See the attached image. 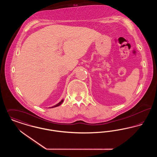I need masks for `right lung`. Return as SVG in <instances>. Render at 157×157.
I'll return each instance as SVG.
<instances>
[{
	"label": "right lung",
	"instance_id": "obj_1",
	"mask_svg": "<svg viewBox=\"0 0 157 157\" xmlns=\"http://www.w3.org/2000/svg\"><path fill=\"white\" fill-rule=\"evenodd\" d=\"M63 102V99H62V100H61V101L59 102L58 104H57L55 105H54V106H52L51 108H55V107L58 106H59V105H60L62 104Z\"/></svg>",
	"mask_w": 157,
	"mask_h": 157
}]
</instances>
